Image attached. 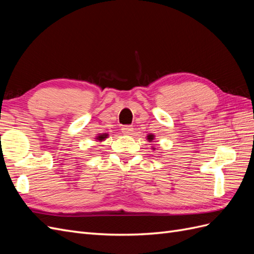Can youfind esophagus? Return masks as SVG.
Returning <instances> with one entry per match:
<instances>
[{"label":"esophagus","instance_id":"obj_1","mask_svg":"<svg viewBox=\"0 0 254 254\" xmlns=\"http://www.w3.org/2000/svg\"><path fill=\"white\" fill-rule=\"evenodd\" d=\"M122 132L124 134H131L133 132V128H132V126H129V125L123 126L122 127Z\"/></svg>","mask_w":254,"mask_h":254}]
</instances>
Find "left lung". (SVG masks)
<instances>
[{
	"label": "left lung",
	"instance_id": "8db88e82",
	"mask_svg": "<svg viewBox=\"0 0 254 254\" xmlns=\"http://www.w3.org/2000/svg\"><path fill=\"white\" fill-rule=\"evenodd\" d=\"M153 139H155V135H153V134H148V135H147V140H148L149 142H151Z\"/></svg>",
	"mask_w": 254,
	"mask_h": 254
}]
</instances>
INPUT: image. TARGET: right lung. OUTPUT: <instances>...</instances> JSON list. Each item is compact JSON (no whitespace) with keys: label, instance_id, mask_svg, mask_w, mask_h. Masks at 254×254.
<instances>
[{"label":"right lung","instance_id":"right-lung-1","mask_svg":"<svg viewBox=\"0 0 254 254\" xmlns=\"http://www.w3.org/2000/svg\"><path fill=\"white\" fill-rule=\"evenodd\" d=\"M107 137H108V134H107V133H102V134H98V135L96 136V140L99 141V142H102V141L106 140Z\"/></svg>","mask_w":254,"mask_h":254}]
</instances>
